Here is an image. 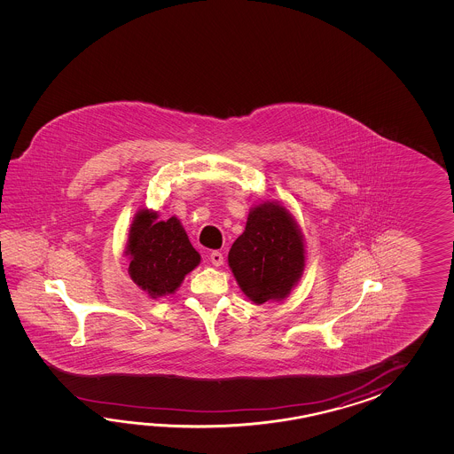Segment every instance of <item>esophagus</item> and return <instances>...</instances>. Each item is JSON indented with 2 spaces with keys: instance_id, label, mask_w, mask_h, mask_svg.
<instances>
[{
  "instance_id": "34e87169",
  "label": "esophagus",
  "mask_w": 454,
  "mask_h": 454,
  "mask_svg": "<svg viewBox=\"0 0 454 454\" xmlns=\"http://www.w3.org/2000/svg\"><path fill=\"white\" fill-rule=\"evenodd\" d=\"M209 260H211V262H213L214 266H223V253H219V251H213V253L209 254Z\"/></svg>"
}]
</instances>
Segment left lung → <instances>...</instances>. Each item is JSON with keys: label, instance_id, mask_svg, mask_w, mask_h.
Listing matches in <instances>:
<instances>
[{"label": "left lung", "instance_id": "obj_1", "mask_svg": "<svg viewBox=\"0 0 454 454\" xmlns=\"http://www.w3.org/2000/svg\"><path fill=\"white\" fill-rule=\"evenodd\" d=\"M229 266L256 305L287 299L305 270V241L294 215L276 201L251 207L245 231L229 251Z\"/></svg>", "mask_w": 454, "mask_h": 454}]
</instances>
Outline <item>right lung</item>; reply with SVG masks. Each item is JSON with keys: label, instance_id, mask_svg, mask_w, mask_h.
<instances>
[{"label": "right lung", "instance_id": "right-lung-1", "mask_svg": "<svg viewBox=\"0 0 454 454\" xmlns=\"http://www.w3.org/2000/svg\"><path fill=\"white\" fill-rule=\"evenodd\" d=\"M125 254L129 256V278L153 299L175 294L184 276L201 262L182 223L175 215L159 221L153 209L136 214Z\"/></svg>", "mask_w": 454, "mask_h": 454}]
</instances>
